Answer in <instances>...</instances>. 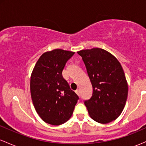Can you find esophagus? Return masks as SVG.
<instances>
[{
  "label": "esophagus",
  "mask_w": 146,
  "mask_h": 146,
  "mask_svg": "<svg viewBox=\"0 0 146 146\" xmlns=\"http://www.w3.org/2000/svg\"><path fill=\"white\" fill-rule=\"evenodd\" d=\"M75 93H77L78 95H80V89H77L76 90H75Z\"/></svg>",
  "instance_id": "obj_1"
}]
</instances>
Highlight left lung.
Here are the masks:
<instances>
[{
  "instance_id": "1",
  "label": "left lung",
  "mask_w": 146,
  "mask_h": 146,
  "mask_svg": "<svg viewBox=\"0 0 146 146\" xmlns=\"http://www.w3.org/2000/svg\"><path fill=\"white\" fill-rule=\"evenodd\" d=\"M78 53L82 58L93 86L92 97L84 101L88 114L98 123H110L121 115L128 97L121 64L102 48L82 50Z\"/></svg>"
}]
</instances>
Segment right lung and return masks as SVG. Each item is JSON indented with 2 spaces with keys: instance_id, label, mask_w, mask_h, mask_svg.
<instances>
[{
  "instance_id": "obj_1",
  "label": "right lung",
  "mask_w": 146,
  "mask_h": 146,
  "mask_svg": "<svg viewBox=\"0 0 146 146\" xmlns=\"http://www.w3.org/2000/svg\"><path fill=\"white\" fill-rule=\"evenodd\" d=\"M74 53L62 49L46 52L33 70L30 90L33 106L42 119L49 124L58 125L67 121L79 100L62 74Z\"/></svg>"
}]
</instances>
